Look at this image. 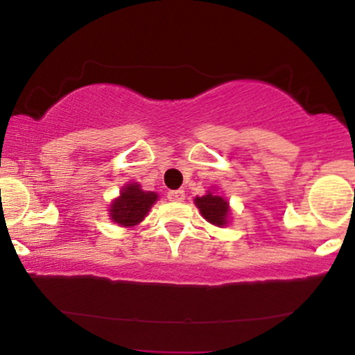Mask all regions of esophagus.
Returning a JSON list of instances; mask_svg holds the SVG:
<instances>
[{
    "label": "esophagus",
    "instance_id": "34e87169",
    "mask_svg": "<svg viewBox=\"0 0 355 355\" xmlns=\"http://www.w3.org/2000/svg\"><path fill=\"white\" fill-rule=\"evenodd\" d=\"M168 198L172 202H183V200H185V191H183V190L168 191Z\"/></svg>",
    "mask_w": 355,
    "mask_h": 355
}]
</instances>
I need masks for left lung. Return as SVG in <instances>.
<instances>
[{"label":"left lung","mask_w":355,"mask_h":355,"mask_svg":"<svg viewBox=\"0 0 355 355\" xmlns=\"http://www.w3.org/2000/svg\"><path fill=\"white\" fill-rule=\"evenodd\" d=\"M193 203L200 210L202 217L215 227H225L230 223L232 209L229 200L218 191L209 190L202 197H195Z\"/></svg>","instance_id":"obj_1"}]
</instances>
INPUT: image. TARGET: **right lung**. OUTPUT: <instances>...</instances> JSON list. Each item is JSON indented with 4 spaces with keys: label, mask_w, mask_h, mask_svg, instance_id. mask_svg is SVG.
I'll use <instances>...</instances> for the list:
<instances>
[{
    "label": "right lung",
    "mask_w": 355,
    "mask_h": 355,
    "mask_svg": "<svg viewBox=\"0 0 355 355\" xmlns=\"http://www.w3.org/2000/svg\"><path fill=\"white\" fill-rule=\"evenodd\" d=\"M157 200V191H145L138 182H128L121 187L120 195L110 203L108 217L118 227L132 229L144 222Z\"/></svg>",
    "instance_id": "1"
}]
</instances>
